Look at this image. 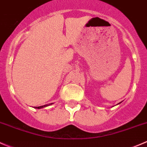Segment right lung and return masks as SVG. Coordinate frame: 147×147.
Listing matches in <instances>:
<instances>
[{
    "instance_id": "obj_1",
    "label": "right lung",
    "mask_w": 147,
    "mask_h": 147,
    "mask_svg": "<svg viewBox=\"0 0 147 147\" xmlns=\"http://www.w3.org/2000/svg\"><path fill=\"white\" fill-rule=\"evenodd\" d=\"M46 106H48V105H44V106H40V107H35V108H36V109H40V108H43V107H46Z\"/></svg>"
}]
</instances>
